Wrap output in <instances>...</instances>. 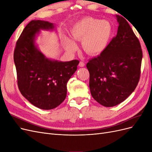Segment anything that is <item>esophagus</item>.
Wrapping results in <instances>:
<instances>
[{
    "label": "esophagus",
    "mask_w": 152,
    "mask_h": 152,
    "mask_svg": "<svg viewBox=\"0 0 152 152\" xmlns=\"http://www.w3.org/2000/svg\"><path fill=\"white\" fill-rule=\"evenodd\" d=\"M84 65H85V63L83 61H80V63L79 64V66L80 67H84Z\"/></svg>",
    "instance_id": "esophagus-1"
}]
</instances>
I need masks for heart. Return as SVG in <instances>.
<instances>
[{"label": "heart", "instance_id": "heart-1", "mask_svg": "<svg viewBox=\"0 0 152 152\" xmlns=\"http://www.w3.org/2000/svg\"><path fill=\"white\" fill-rule=\"evenodd\" d=\"M113 35V26L107 20L86 17L75 23L70 30L71 39L75 42H80L84 51L91 56L103 52L107 48ZM66 49L74 53L77 44L72 40L65 38Z\"/></svg>", "mask_w": 152, "mask_h": 152}]
</instances>
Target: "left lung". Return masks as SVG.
<instances>
[{
	"label": "left lung",
	"instance_id": "obj_1",
	"mask_svg": "<svg viewBox=\"0 0 152 152\" xmlns=\"http://www.w3.org/2000/svg\"><path fill=\"white\" fill-rule=\"evenodd\" d=\"M116 18L117 35L103 52L86 65L91 95L106 107H114L127 98L138 84L141 73L140 41L126 20L117 15Z\"/></svg>",
	"mask_w": 152,
	"mask_h": 152
}]
</instances>
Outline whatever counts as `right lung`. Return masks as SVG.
I'll return each mask as SVG.
<instances>
[{
	"instance_id": "add662e5",
	"label": "right lung",
	"mask_w": 152,
	"mask_h": 152,
	"mask_svg": "<svg viewBox=\"0 0 152 152\" xmlns=\"http://www.w3.org/2000/svg\"><path fill=\"white\" fill-rule=\"evenodd\" d=\"M54 25L42 20H31L18 39L14 52L18 86L21 94L42 110H51L66 96V84L75 72L79 61H59L41 53L35 39L41 30H54Z\"/></svg>"
}]
</instances>
